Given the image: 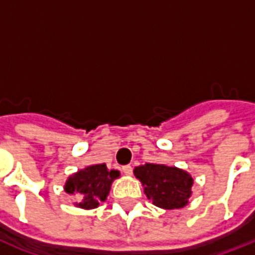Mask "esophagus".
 Here are the masks:
<instances>
[{
	"label": "esophagus",
	"instance_id": "esophagus-1",
	"mask_svg": "<svg viewBox=\"0 0 255 255\" xmlns=\"http://www.w3.org/2000/svg\"><path fill=\"white\" fill-rule=\"evenodd\" d=\"M123 172L127 175V176H131L132 175V166L131 165H124L123 166Z\"/></svg>",
	"mask_w": 255,
	"mask_h": 255
}]
</instances>
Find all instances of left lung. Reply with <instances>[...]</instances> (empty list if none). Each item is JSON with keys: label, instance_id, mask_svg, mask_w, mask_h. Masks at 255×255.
<instances>
[{"label": "left lung", "instance_id": "obj_1", "mask_svg": "<svg viewBox=\"0 0 255 255\" xmlns=\"http://www.w3.org/2000/svg\"><path fill=\"white\" fill-rule=\"evenodd\" d=\"M133 175L143 186L146 197L157 208L182 209L192 195L194 177L187 171L164 164H144L133 169Z\"/></svg>", "mask_w": 255, "mask_h": 255}]
</instances>
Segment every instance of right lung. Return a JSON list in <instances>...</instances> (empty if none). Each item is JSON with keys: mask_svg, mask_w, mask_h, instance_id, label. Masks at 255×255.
Masks as SVG:
<instances>
[{"mask_svg": "<svg viewBox=\"0 0 255 255\" xmlns=\"http://www.w3.org/2000/svg\"><path fill=\"white\" fill-rule=\"evenodd\" d=\"M120 177V172L108 169L106 164L89 165L69 175L64 184V191L75 198L76 208L95 209L100 202H105L111 191L112 183Z\"/></svg>", "mask_w": 255, "mask_h": 255, "instance_id": "obj_1", "label": "right lung"}]
</instances>
